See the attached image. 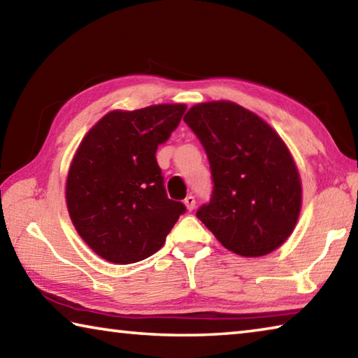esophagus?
<instances>
[{
  "label": "esophagus",
  "mask_w": 358,
  "mask_h": 358,
  "mask_svg": "<svg viewBox=\"0 0 358 358\" xmlns=\"http://www.w3.org/2000/svg\"><path fill=\"white\" fill-rule=\"evenodd\" d=\"M183 203L186 205V208H187V211H192L194 208H196V199H194L192 196H187L185 201H183Z\"/></svg>",
  "instance_id": "esophagus-1"
}]
</instances>
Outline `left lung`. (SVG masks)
<instances>
[{
  "instance_id": "obj_1",
  "label": "left lung",
  "mask_w": 358,
  "mask_h": 358,
  "mask_svg": "<svg viewBox=\"0 0 358 358\" xmlns=\"http://www.w3.org/2000/svg\"><path fill=\"white\" fill-rule=\"evenodd\" d=\"M207 151L215 189L197 217L238 256L262 257L294 232L301 180L280 134L232 101L192 106L183 118Z\"/></svg>"
}]
</instances>
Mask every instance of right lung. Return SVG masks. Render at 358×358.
<instances>
[{"mask_svg": "<svg viewBox=\"0 0 358 358\" xmlns=\"http://www.w3.org/2000/svg\"><path fill=\"white\" fill-rule=\"evenodd\" d=\"M185 110V104L112 110L82 138L66 178V205L99 257L120 265L150 257L185 213L183 203L167 197L155 156Z\"/></svg>", "mask_w": 358, "mask_h": 358, "instance_id": "add662e5", "label": "right lung"}]
</instances>
